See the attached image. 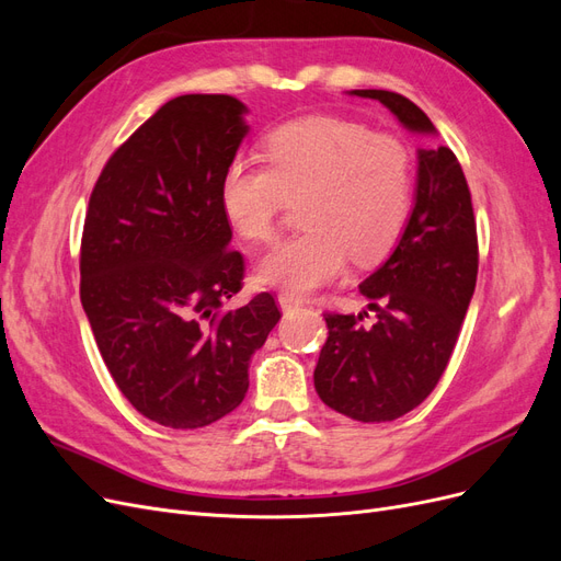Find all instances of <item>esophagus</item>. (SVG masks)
Returning a JSON list of instances; mask_svg holds the SVG:
<instances>
[{
	"label": "esophagus",
	"instance_id": "obj_1",
	"mask_svg": "<svg viewBox=\"0 0 561 561\" xmlns=\"http://www.w3.org/2000/svg\"><path fill=\"white\" fill-rule=\"evenodd\" d=\"M301 297H295L293 293H280L278 295V307H280V311H293V309H297V307H301Z\"/></svg>",
	"mask_w": 561,
	"mask_h": 561
}]
</instances>
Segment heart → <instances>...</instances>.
<instances>
[{
    "label": "heart",
    "instance_id": "heart-1",
    "mask_svg": "<svg viewBox=\"0 0 561 561\" xmlns=\"http://www.w3.org/2000/svg\"><path fill=\"white\" fill-rule=\"evenodd\" d=\"M266 159L231 161L219 184L229 225L250 243L274 241L290 201L307 198L301 222L309 231L264 254L262 283L311 293L342 276L348 257L375 264L396 248L414 186L402 140L346 118L304 116L268 135Z\"/></svg>",
    "mask_w": 561,
    "mask_h": 561
}]
</instances>
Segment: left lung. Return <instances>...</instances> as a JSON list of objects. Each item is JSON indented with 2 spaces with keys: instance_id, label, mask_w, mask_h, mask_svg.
<instances>
[{
  "instance_id": "1",
  "label": "left lung",
  "mask_w": 561,
  "mask_h": 561,
  "mask_svg": "<svg viewBox=\"0 0 561 561\" xmlns=\"http://www.w3.org/2000/svg\"><path fill=\"white\" fill-rule=\"evenodd\" d=\"M377 100L400 126L437 135L412 100L390 91H348ZM414 208L386 262L358 287L377 313H325L328 342L313 383L334 412L363 423L404 416L426 400L451 358L478 280V231L461 163L449 147L419 149Z\"/></svg>"
}]
</instances>
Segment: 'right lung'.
I'll return each mask as SVG.
<instances>
[{"instance_id":"add662e5","label":"right lung","mask_w":561,"mask_h":561,"mask_svg":"<svg viewBox=\"0 0 561 561\" xmlns=\"http://www.w3.org/2000/svg\"><path fill=\"white\" fill-rule=\"evenodd\" d=\"M231 95H180L100 173L81 239V307L118 390L168 428L210 426L248 393L280 311L241 290L219 184L250 126Z\"/></svg>"}]
</instances>
